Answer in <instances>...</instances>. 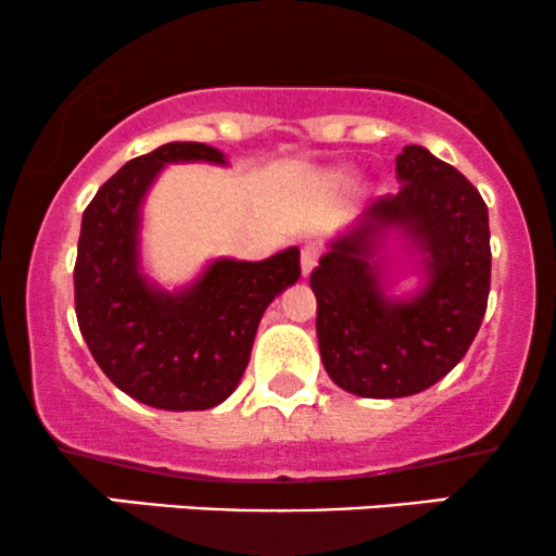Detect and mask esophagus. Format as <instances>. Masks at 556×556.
I'll return each instance as SVG.
<instances>
[{"label":"esophagus","instance_id":"esophagus-1","mask_svg":"<svg viewBox=\"0 0 556 556\" xmlns=\"http://www.w3.org/2000/svg\"><path fill=\"white\" fill-rule=\"evenodd\" d=\"M319 255H321L319 242H306V245H303V250H301V268H303V274L314 271V266H316V261H319Z\"/></svg>","mask_w":556,"mask_h":556}]
</instances>
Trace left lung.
Here are the masks:
<instances>
[{
    "mask_svg": "<svg viewBox=\"0 0 556 556\" xmlns=\"http://www.w3.org/2000/svg\"><path fill=\"white\" fill-rule=\"evenodd\" d=\"M395 174L399 192L371 203L311 271L327 375L364 399H404L446 377L472 345L491 290V231L478 189L419 144L404 148ZM390 226L426 253L428 282L412 302H388L370 261Z\"/></svg>",
    "mask_w": 556,
    "mask_h": 556,
    "instance_id": "8db88e82",
    "label": "left lung"
}]
</instances>
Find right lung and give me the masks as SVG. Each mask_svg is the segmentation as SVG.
Wrapping results in <instances>:
<instances>
[{
  "label": "right lung",
  "mask_w": 556,
  "mask_h": 556,
  "mask_svg": "<svg viewBox=\"0 0 556 556\" xmlns=\"http://www.w3.org/2000/svg\"><path fill=\"white\" fill-rule=\"evenodd\" d=\"M227 163L203 142H170L126 163L81 218L73 290L91 356L115 388L168 412L229 399L274 298L301 277V250L266 261H213L192 288L163 292L139 271V205L166 163Z\"/></svg>",
  "instance_id": "add662e5"
}]
</instances>
